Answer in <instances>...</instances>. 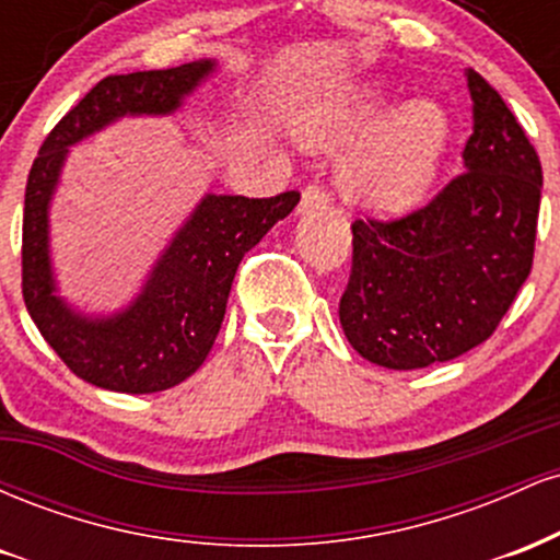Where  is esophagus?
I'll return each instance as SVG.
<instances>
[{
  "label": "esophagus",
  "instance_id": "obj_1",
  "mask_svg": "<svg viewBox=\"0 0 560 560\" xmlns=\"http://www.w3.org/2000/svg\"><path fill=\"white\" fill-rule=\"evenodd\" d=\"M329 205V191L320 189V186H305V191H302V202H300V213H313V210H320Z\"/></svg>",
  "mask_w": 560,
  "mask_h": 560
}]
</instances>
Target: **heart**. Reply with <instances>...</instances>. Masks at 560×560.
I'll return each instance as SVG.
<instances>
[{
	"label": "heart",
	"instance_id": "heart-1",
	"mask_svg": "<svg viewBox=\"0 0 560 560\" xmlns=\"http://www.w3.org/2000/svg\"><path fill=\"white\" fill-rule=\"evenodd\" d=\"M307 150H347L345 191L363 208L405 213L429 195L453 141V120L432 100H413L392 110L382 81H363L324 105L307 107L294 124Z\"/></svg>",
	"mask_w": 560,
	"mask_h": 560
}]
</instances>
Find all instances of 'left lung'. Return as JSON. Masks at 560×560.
<instances>
[{
  "label": "left lung",
  "instance_id": "1",
  "mask_svg": "<svg viewBox=\"0 0 560 560\" xmlns=\"http://www.w3.org/2000/svg\"><path fill=\"white\" fill-rule=\"evenodd\" d=\"M468 89L466 173L400 221L352 223L339 324L358 355L384 369H427L481 345L532 271L542 165L477 70Z\"/></svg>",
  "mask_w": 560,
  "mask_h": 560
}]
</instances>
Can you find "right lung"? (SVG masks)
Wrapping results in <instances>:
<instances>
[{"label":"right lung","instance_id":"1","mask_svg":"<svg viewBox=\"0 0 560 560\" xmlns=\"http://www.w3.org/2000/svg\"><path fill=\"white\" fill-rule=\"evenodd\" d=\"M218 73V60L107 75L44 139L25 184L23 300L62 363L94 387L150 395L182 384L208 358L244 253L300 202L298 191L249 199L208 191L173 231L139 292L110 313L60 292L52 260V199L70 147L124 118H165Z\"/></svg>","mask_w":560,"mask_h":560}]
</instances>
